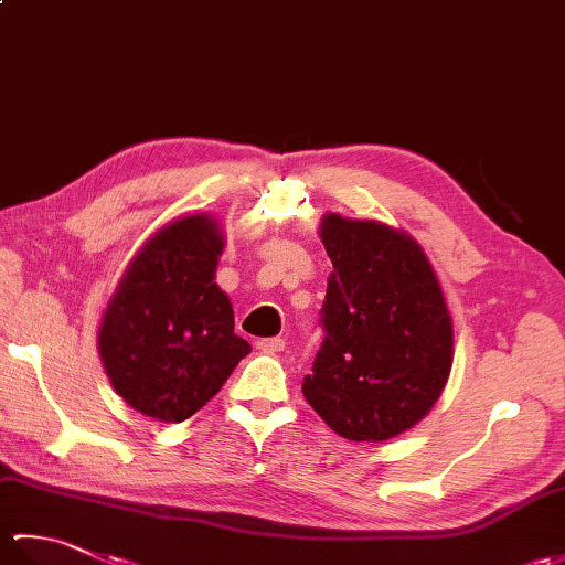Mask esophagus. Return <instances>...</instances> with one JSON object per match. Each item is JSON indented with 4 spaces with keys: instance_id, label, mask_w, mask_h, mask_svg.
<instances>
[{
    "instance_id": "1",
    "label": "esophagus",
    "mask_w": 565,
    "mask_h": 565,
    "mask_svg": "<svg viewBox=\"0 0 565 565\" xmlns=\"http://www.w3.org/2000/svg\"><path fill=\"white\" fill-rule=\"evenodd\" d=\"M284 347H286V340H281V338H264V340H257V350H259V352H267V354L281 352Z\"/></svg>"
}]
</instances>
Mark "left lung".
<instances>
[{
	"instance_id": "left-lung-1",
	"label": "left lung",
	"mask_w": 565,
	"mask_h": 565,
	"mask_svg": "<svg viewBox=\"0 0 565 565\" xmlns=\"http://www.w3.org/2000/svg\"><path fill=\"white\" fill-rule=\"evenodd\" d=\"M320 237L332 276L303 395L344 439H391L419 423L447 383V303L413 237L338 213L322 218Z\"/></svg>"
}]
</instances>
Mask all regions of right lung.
<instances>
[{
	"label": "right lung",
	"instance_id": "obj_1",
	"mask_svg": "<svg viewBox=\"0 0 565 565\" xmlns=\"http://www.w3.org/2000/svg\"><path fill=\"white\" fill-rule=\"evenodd\" d=\"M223 237L206 215L154 233L106 308L99 352L116 393L138 413L182 423L201 411L252 347L213 281Z\"/></svg>",
	"mask_w": 565,
	"mask_h": 565
}]
</instances>
